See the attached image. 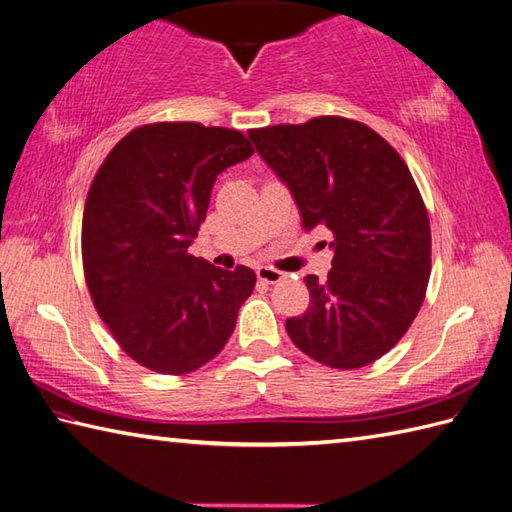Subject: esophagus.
Segmentation results:
<instances>
[{
	"mask_svg": "<svg viewBox=\"0 0 512 512\" xmlns=\"http://www.w3.org/2000/svg\"><path fill=\"white\" fill-rule=\"evenodd\" d=\"M286 275L281 273L277 268H270V266H259L257 268V279L259 281H266V284H277V281L284 279Z\"/></svg>",
	"mask_w": 512,
	"mask_h": 512,
	"instance_id": "1",
	"label": "esophagus"
}]
</instances>
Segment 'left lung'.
I'll return each mask as SVG.
<instances>
[{"label":"left lung","mask_w":512,"mask_h":512,"mask_svg":"<svg viewBox=\"0 0 512 512\" xmlns=\"http://www.w3.org/2000/svg\"><path fill=\"white\" fill-rule=\"evenodd\" d=\"M286 182L306 231L328 228V279L308 275L310 306L286 321L303 354L334 369L378 361L416 314L431 275V226L411 171L372 127L343 116L250 129Z\"/></svg>","instance_id":"obj_1"}]
</instances>
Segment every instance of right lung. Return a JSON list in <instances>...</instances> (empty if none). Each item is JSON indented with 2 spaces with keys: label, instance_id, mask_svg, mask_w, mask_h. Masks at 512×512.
<instances>
[{
  "label": "right lung",
  "instance_id": "1",
  "mask_svg": "<svg viewBox=\"0 0 512 512\" xmlns=\"http://www.w3.org/2000/svg\"><path fill=\"white\" fill-rule=\"evenodd\" d=\"M253 151L237 129L151 123L118 140L96 171L81 228L85 284L121 350L151 372L209 363L255 288L250 268L189 253L215 178Z\"/></svg>",
  "mask_w": 512,
  "mask_h": 512
}]
</instances>
